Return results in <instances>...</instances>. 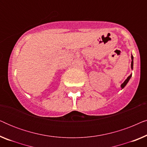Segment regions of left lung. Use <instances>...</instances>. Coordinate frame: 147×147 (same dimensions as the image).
I'll use <instances>...</instances> for the list:
<instances>
[{"instance_id":"left-lung-1","label":"left lung","mask_w":147,"mask_h":147,"mask_svg":"<svg viewBox=\"0 0 147 147\" xmlns=\"http://www.w3.org/2000/svg\"><path fill=\"white\" fill-rule=\"evenodd\" d=\"M131 59H132V61H131V69H132V70L133 69V56H132V54L131 55ZM132 77V74H130V75L128 76V77L126 78V80L125 81H124L123 83H122V84H121V86H120V87H121V88L122 89H123V88L125 87L126 86V84H128V82H129V80H130V78Z\"/></svg>"}]
</instances>
